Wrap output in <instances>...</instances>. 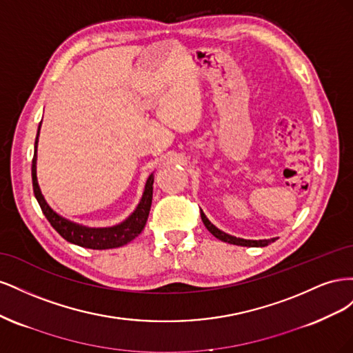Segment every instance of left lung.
<instances>
[{"mask_svg": "<svg viewBox=\"0 0 353 353\" xmlns=\"http://www.w3.org/2000/svg\"><path fill=\"white\" fill-rule=\"evenodd\" d=\"M201 215V221L203 223H205V227L209 230V232H212L213 236H215L216 239L225 241V243H230V244H237V245H249V248H265V245H268L271 243H274L276 239H268V240H244V239H237L234 236H230V234L223 232L221 230H218L213 223L206 218V215L203 212H200Z\"/></svg>", "mask_w": 353, "mask_h": 353, "instance_id": "1", "label": "left lung"}]
</instances>
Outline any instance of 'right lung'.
<instances>
[{
	"mask_svg": "<svg viewBox=\"0 0 353 353\" xmlns=\"http://www.w3.org/2000/svg\"><path fill=\"white\" fill-rule=\"evenodd\" d=\"M38 135H39V128H38ZM38 135L35 140V153L34 159H32V185H34V194L39 203L41 210L44 213L51 227L54 228L60 236L68 240L69 243L78 244L81 248L85 249H94V250H104V249H114L121 248L123 244H128L132 241L135 237H138L144 227L148 218V213H150L152 208V199H153V175L148 176L144 194L141 197L140 205L137 206L132 215L125 219L119 225L109 227V228H90L79 225V223H74L69 219H65L60 216L59 213L52 210L48 203L46 201L44 196H42L38 179H37V145H38Z\"/></svg>",
	"mask_w": 353,
	"mask_h": 353,
	"instance_id": "add662e5",
	"label": "right lung"
}]
</instances>
